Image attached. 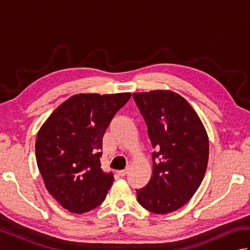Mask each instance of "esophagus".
Here are the masks:
<instances>
[{
  "mask_svg": "<svg viewBox=\"0 0 250 250\" xmlns=\"http://www.w3.org/2000/svg\"><path fill=\"white\" fill-rule=\"evenodd\" d=\"M129 171H130V168L126 167L125 169H122V171H119V172H118V175H119V176H121V177H124V176H125L126 174L129 173Z\"/></svg>",
  "mask_w": 250,
  "mask_h": 250,
  "instance_id": "esophagus-1",
  "label": "esophagus"
}]
</instances>
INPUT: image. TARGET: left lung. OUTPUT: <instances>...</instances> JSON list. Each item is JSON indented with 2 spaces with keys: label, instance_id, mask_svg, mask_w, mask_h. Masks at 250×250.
<instances>
[{
  "label": "left lung",
  "instance_id": "left-lung-1",
  "mask_svg": "<svg viewBox=\"0 0 250 250\" xmlns=\"http://www.w3.org/2000/svg\"><path fill=\"white\" fill-rule=\"evenodd\" d=\"M144 117L152 153V176L136 189L137 201L147 210L164 215L192 198L204 178L209 143L196 111L171 90L133 93Z\"/></svg>",
  "mask_w": 250,
  "mask_h": 250
}]
</instances>
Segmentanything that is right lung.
Wrapping results in <instances>:
<instances>
[{
	"label": "right lung",
	"instance_id": "obj_1",
	"mask_svg": "<svg viewBox=\"0 0 250 250\" xmlns=\"http://www.w3.org/2000/svg\"><path fill=\"white\" fill-rule=\"evenodd\" d=\"M130 92L79 93L52 111L37 133L35 156L45 187L63 208L83 214L104 201L114 175L101 168L102 140Z\"/></svg>",
	"mask_w": 250,
	"mask_h": 250
}]
</instances>
